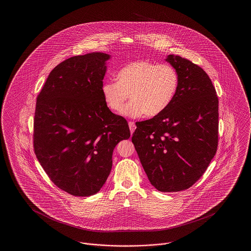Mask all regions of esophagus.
Instances as JSON below:
<instances>
[{
    "label": "esophagus",
    "instance_id": "1",
    "mask_svg": "<svg viewBox=\"0 0 251 251\" xmlns=\"http://www.w3.org/2000/svg\"><path fill=\"white\" fill-rule=\"evenodd\" d=\"M129 128H130L131 133H132L134 130H135V124H134L133 121H129Z\"/></svg>",
    "mask_w": 251,
    "mask_h": 251
}]
</instances>
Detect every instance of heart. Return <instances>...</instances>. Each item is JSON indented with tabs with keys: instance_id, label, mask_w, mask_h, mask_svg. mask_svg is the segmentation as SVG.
Wrapping results in <instances>:
<instances>
[{
	"instance_id": "heart-1",
	"label": "heart",
	"mask_w": 251,
	"mask_h": 251,
	"mask_svg": "<svg viewBox=\"0 0 251 251\" xmlns=\"http://www.w3.org/2000/svg\"><path fill=\"white\" fill-rule=\"evenodd\" d=\"M179 84V73L173 66L139 60L121 68L117 80L104 82L101 94L113 112H120L130 95L132 100L123 109L124 116L156 117L172 103Z\"/></svg>"
}]
</instances>
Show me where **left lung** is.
<instances>
[{"label":"left lung","mask_w":251,"mask_h":251,"mask_svg":"<svg viewBox=\"0 0 251 251\" xmlns=\"http://www.w3.org/2000/svg\"><path fill=\"white\" fill-rule=\"evenodd\" d=\"M178 91L166 111L136 122L131 142L158 191L178 192L197 182L218 145V98L208 74L190 60L169 54Z\"/></svg>","instance_id":"obj_1"}]
</instances>
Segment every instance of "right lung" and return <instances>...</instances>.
I'll return each mask as SVG.
<instances>
[{"label":"right lung","mask_w":251,"mask_h":251,"mask_svg":"<svg viewBox=\"0 0 251 251\" xmlns=\"http://www.w3.org/2000/svg\"><path fill=\"white\" fill-rule=\"evenodd\" d=\"M110 55L92 52L61 62L36 98L34 151L50 179L75 197L105 183L115 147L131 135L126 120L101 94Z\"/></svg>","instance_id":"1"}]
</instances>
